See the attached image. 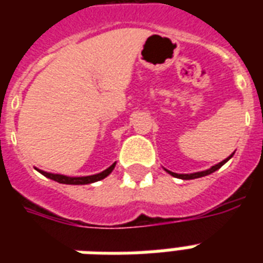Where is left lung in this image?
I'll list each match as a JSON object with an SVG mask.
<instances>
[{"instance_id": "obj_1", "label": "left lung", "mask_w": 263, "mask_h": 263, "mask_svg": "<svg viewBox=\"0 0 263 263\" xmlns=\"http://www.w3.org/2000/svg\"><path fill=\"white\" fill-rule=\"evenodd\" d=\"M233 154H235V153H232V154H231V156H229L228 158H225L224 161H221V162H218V164L214 165V166H212V168L206 169V171H202V172L185 173V175H184V173H175V172H171V171H168V169H165V171H166V172H168L169 175H172L173 177H177V179H181V180L198 179V177H203V176H208V175H210V173H213V172H216V171H218V169H220L221 166H222V165L225 164V162H228V161L231 160V158H232Z\"/></svg>"}]
</instances>
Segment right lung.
I'll list each match as a JSON object with an SVG mask.
<instances>
[{"mask_svg":"<svg viewBox=\"0 0 263 263\" xmlns=\"http://www.w3.org/2000/svg\"><path fill=\"white\" fill-rule=\"evenodd\" d=\"M116 162L111 164L107 169H105L103 172L97 173V175H91V176H80V177H71V176H65V175H59V173H50V172H45V171H41V169H36L39 173H42L43 176H46L47 179H51L57 181V183L61 184H72V185H83V184H91L95 183V181H99V180L105 179L106 176H109L111 173V171L115 169Z\"/></svg>","mask_w":263,"mask_h":263,"instance_id":"add662e5","label":"right lung"}]
</instances>
